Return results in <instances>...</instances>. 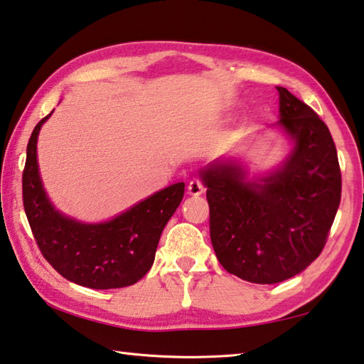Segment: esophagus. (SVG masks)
I'll return each instance as SVG.
<instances>
[{"instance_id":"esophagus-1","label":"esophagus","mask_w":364,"mask_h":364,"mask_svg":"<svg viewBox=\"0 0 364 364\" xmlns=\"http://www.w3.org/2000/svg\"><path fill=\"white\" fill-rule=\"evenodd\" d=\"M188 191H189V194H193V196H199V194H202L203 191H205V188H203V183L199 180V178H194V180H191V181H189Z\"/></svg>"}]
</instances>
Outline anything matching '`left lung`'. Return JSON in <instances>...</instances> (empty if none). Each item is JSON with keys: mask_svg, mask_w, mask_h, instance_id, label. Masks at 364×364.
Masks as SVG:
<instances>
[{"mask_svg": "<svg viewBox=\"0 0 364 364\" xmlns=\"http://www.w3.org/2000/svg\"><path fill=\"white\" fill-rule=\"evenodd\" d=\"M279 125L294 148L262 184L245 181L235 162L202 170L210 239L229 274L272 285L302 272L320 256L341 203L338 151L326 124L285 87Z\"/></svg>", "mask_w": 364, "mask_h": 364, "instance_id": "left-lung-1", "label": "left lung"}]
</instances>
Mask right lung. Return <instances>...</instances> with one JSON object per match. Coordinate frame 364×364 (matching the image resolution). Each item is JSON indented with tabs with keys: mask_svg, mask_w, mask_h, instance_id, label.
<instances>
[{
	"mask_svg": "<svg viewBox=\"0 0 364 364\" xmlns=\"http://www.w3.org/2000/svg\"><path fill=\"white\" fill-rule=\"evenodd\" d=\"M50 114L31 132L22 175L23 208L38 248L58 274L81 287L134 285L153 266L165 224L181 203L184 183L171 184L107 223L85 224L63 216L52 207L38 171V134Z\"/></svg>",
	"mask_w": 364,
	"mask_h": 364,
	"instance_id": "1",
	"label": "right lung"
}]
</instances>
